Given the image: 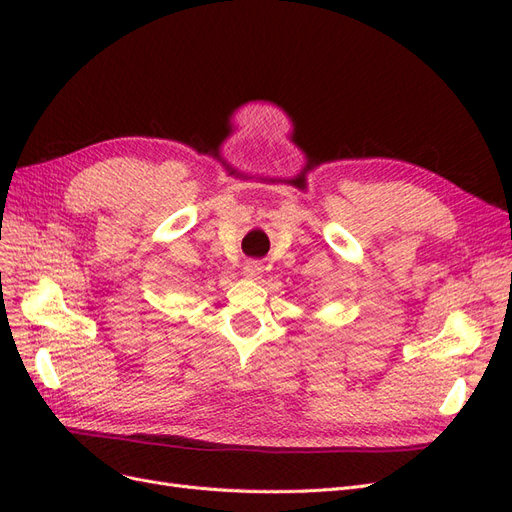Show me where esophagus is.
I'll use <instances>...</instances> for the list:
<instances>
[{
	"label": "esophagus",
	"instance_id": "esophagus-1",
	"mask_svg": "<svg viewBox=\"0 0 512 512\" xmlns=\"http://www.w3.org/2000/svg\"><path fill=\"white\" fill-rule=\"evenodd\" d=\"M262 271H265V267H262V262H258V260H247L243 265V275L247 277V280H260Z\"/></svg>",
	"mask_w": 512,
	"mask_h": 512
}]
</instances>
